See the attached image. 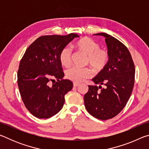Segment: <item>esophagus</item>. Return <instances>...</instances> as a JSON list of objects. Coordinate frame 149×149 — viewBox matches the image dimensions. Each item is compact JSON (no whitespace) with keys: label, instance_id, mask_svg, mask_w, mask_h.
I'll return each mask as SVG.
<instances>
[{"label":"esophagus","instance_id":"34e87169","mask_svg":"<svg viewBox=\"0 0 149 149\" xmlns=\"http://www.w3.org/2000/svg\"><path fill=\"white\" fill-rule=\"evenodd\" d=\"M79 85V84H77V83H74V87H78Z\"/></svg>","mask_w":149,"mask_h":149}]
</instances>
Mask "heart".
Here are the masks:
<instances>
[{
    "label": "heart",
    "mask_w": 149,
    "mask_h": 149,
    "mask_svg": "<svg viewBox=\"0 0 149 149\" xmlns=\"http://www.w3.org/2000/svg\"><path fill=\"white\" fill-rule=\"evenodd\" d=\"M74 47L79 52L87 56L86 63L89 64L96 73H99L105 69L110 60L109 53L107 50L100 49L99 44L89 37H84L75 42ZM58 59L60 63L64 67L71 64L72 51L65 47L60 50ZM93 71L89 68H80L72 67L66 70L65 76L74 82L79 83L91 77Z\"/></svg>",
    "instance_id": "b5f03b06"
}]
</instances>
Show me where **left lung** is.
I'll use <instances>...</instances> for the list:
<instances>
[{
	"label": "left lung",
	"mask_w": 149,
	"mask_h": 149,
	"mask_svg": "<svg viewBox=\"0 0 149 149\" xmlns=\"http://www.w3.org/2000/svg\"><path fill=\"white\" fill-rule=\"evenodd\" d=\"M95 35L105 37L110 60L105 69L93 78L96 85H89L84 103L91 115L106 120L115 117L127 104L134 86L135 69L132 55L122 42L104 33Z\"/></svg>",
	"instance_id": "8db88e82"
}]
</instances>
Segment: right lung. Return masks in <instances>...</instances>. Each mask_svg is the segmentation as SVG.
I'll list each match as a JSON object with an SVG mask.
<instances>
[{
    "mask_svg": "<svg viewBox=\"0 0 149 149\" xmlns=\"http://www.w3.org/2000/svg\"><path fill=\"white\" fill-rule=\"evenodd\" d=\"M78 37L75 33L44 35L24 53L17 71V85L24 105L34 116L49 118L63 107L64 96L72 90L73 83L63 79L58 56L63 48Z\"/></svg>",
    "mask_w": 149,
    "mask_h": 149,
    "instance_id": "right-lung-1",
    "label": "right lung"
}]
</instances>
